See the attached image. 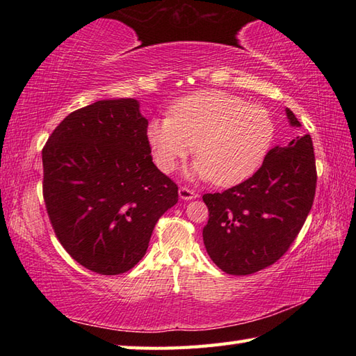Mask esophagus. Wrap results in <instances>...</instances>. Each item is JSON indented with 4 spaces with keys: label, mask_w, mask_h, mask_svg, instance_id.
<instances>
[{
    "label": "esophagus",
    "mask_w": 356,
    "mask_h": 356,
    "mask_svg": "<svg viewBox=\"0 0 356 356\" xmlns=\"http://www.w3.org/2000/svg\"><path fill=\"white\" fill-rule=\"evenodd\" d=\"M179 195H180V199H184V200H191V199L197 197V193L190 190V188H186V186H180Z\"/></svg>",
    "instance_id": "1"
}]
</instances>
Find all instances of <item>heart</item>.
<instances>
[{
  "mask_svg": "<svg viewBox=\"0 0 356 356\" xmlns=\"http://www.w3.org/2000/svg\"><path fill=\"white\" fill-rule=\"evenodd\" d=\"M275 125L261 105L217 90L190 95L151 119L147 142L157 168L171 172L193 153L191 176L220 186L236 185L259 168L274 140Z\"/></svg>",
  "mask_w": 356,
  "mask_h": 356,
  "instance_id": "heart-1",
  "label": "heart"
}]
</instances>
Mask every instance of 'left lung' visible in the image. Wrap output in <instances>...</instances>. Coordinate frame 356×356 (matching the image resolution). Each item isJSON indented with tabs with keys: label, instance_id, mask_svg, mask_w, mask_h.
Here are the masks:
<instances>
[{
	"label": "left lung",
	"instance_id": "left-lung-1",
	"mask_svg": "<svg viewBox=\"0 0 356 356\" xmlns=\"http://www.w3.org/2000/svg\"><path fill=\"white\" fill-rule=\"evenodd\" d=\"M286 115L292 127H301L289 108ZM315 188L314 145L305 134L269 149L245 182L203 194L209 211L203 243L211 260L231 275H249L274 264L303 228Z\"/></svg>",
	"mask_w": 356,
	"mask_h": 356
}]
</instances>
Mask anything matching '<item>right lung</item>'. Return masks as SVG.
Returning <instances> with one entry per match:
<instances>
[{
    "instance_id": "obj_1",
    "label": "right lung",
    "mask_w": 356,
    "mask_h": 356,
    "mask_svg": "<svg viewBox=\"0 0 356 356\" xmlns=\"http://www.w3.org/2000/svg\"><path fill=\"white\" fill-rule=\"evenodd\" d=\"M139 102L97 101L70 113L42 148V195L59 243L81 266L118 275L145 255L179 188L153 163Z\"/></svg>"
}]
</instances>
